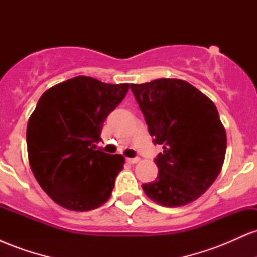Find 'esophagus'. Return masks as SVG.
I'll list each match as a JSON object with an SVG mask.
<instances>
[{
  "label": "esophagus",
  "instance_id": "1",
  "mask_svg": "<svg viewBox=\"0 0 257 257\" xmlns=\"http://www.w3.org/2000/svg\"><path fill=\"white\" fill-rule=\"evenodd\" d=\"M139 161H140V158H139V157H134V158H126V162H128V163H131V164H135V163H138Z\"/></svg>",
  "mask_w": 257,
  "mask_h": 257
}]
</instances>
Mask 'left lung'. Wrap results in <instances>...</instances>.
Listing matches in <instances>:
<instances>
[{"label":"left lung","mask_w":257,"mask_h":257,"mask_svg":"<svg viewBox=\"0 0 257 257\" xmlns=\"http://www.w3.org/2000/svg\"><path fill=\"white\" fill-rule=\"evenodd\" d=\"M153 143L163 145L155 163L158 176L143 184L159 205L175 208L199 198L213 185L225 161L227 138L216 106L181 79L131 84Z\"/></svg>","instance_id":"obj_1"}]
</instances>
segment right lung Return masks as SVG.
<instances>
[{"instance_id":"right-lung-1","label":"right lung","mask_w":257,"mask_h":257,"mask_svg":"<svg viewBox=\"0 0 257 257\" xmlns=\"http://www.w3.org/2000/svg\"><path fill=\"white\" fill-rule=\"evenodd\" d=\"M128 90V83L78 76L49 88L38 100L26 129L29 163L57 204L89 211L110 198L124 157L95 150V144Z\"/></svg>"}]
</instances>
